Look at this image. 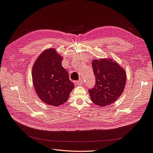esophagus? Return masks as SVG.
<instances>
[{
    "label": "esophagus",
    "mask_w": 153,
    "mask_h": 153,
    "mask_svg": "<svg viewBox=\"0 0 153 153\" xmlns=\"http://www.w3.org/2000/svg\"><path fill=\"white\" fill-rule=\"evenodd\" d=\"M75 83L76 85H81L82 83H83V80H82V79H80L79 80L75 82Z\"/></svg>",
    "instance_id": "esophagus-1"
}]
</instances>
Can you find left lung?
<instances>
[{
	"label": "left lung",
	"instance_id": "1",
	"mask_svg": "<svg viewBox=\"0 0 153 153\" xmlns=\"http://www.w3.org/2000/svg\"><path fill=\"white\" fill-rule=\"evenodd\" d=\"M92 66L96 78L94 88L89 90L92 102L104 107L113 104L122 94L126 84V73L112 59L93 60Z\"/></svg>",
	"mask_w": 153,
	"mask_h": 153
}]
</instances>
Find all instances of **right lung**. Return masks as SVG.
Here are the masks:
<instances>
[{
    "label": "right lung",
    "mask_w": 153,
    "mask_h": 153,
    "mask_svg": "<svg viewBox=\"0 0 153 153\" xmlns=\"http://www.w3.org/2000/svg\"><path fill=\"white\" fill-rule=\"evenodd\" d=\"M62 56L54 48L47 49L37 58L32 68L35 92L47 105H62L75 87L62 65Z\"/></svg>",
    "instance_id": "obj_1"
}]
</instances>
